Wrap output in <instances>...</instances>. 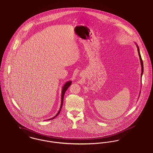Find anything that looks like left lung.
Returning <instances> with one entry per match:
<instances>
[{
	"label": "left lung",
	"mask_w": 153,
	"mask_h": 153,
	"mask_svg": "<svg viewBox=\"0 0 153 153\" xmlns=\"http://www.w3.org/2000/svg\"><path fill=\"white\" fill-rule=\"evenodd\" d=\"M136 47L137 48V51H138V54H139V58H140V64H141V67H142V74H141V79H142V76L143 73V63L142 59V57H141V55H140V51H139V46H137V45L136 43Z\"/></svg>",
	"instance_id": "8db88e82"
}]
</instances>
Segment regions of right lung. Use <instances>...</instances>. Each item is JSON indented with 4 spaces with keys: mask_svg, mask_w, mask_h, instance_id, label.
<instances>
[{
    "mask_svg": "<svg viewBox=\"0 0 153 153\" xmlns=\"http://www.w3.org/2000/svg\"><path fill=\"white\" fill-rule=\"evenodd\" d=\"M72 82L71 81H67L65 83V85L63 86V87H62V91H61V105H60V110H59V112H57V114L54 117H53V118H51V119H49L48 120H53V119H54V118H55V117H56L59 114V113L60 112V111H61V108H62V104H63V99H64V94H65V91L67 90V89L68 88V87L71 85Z\"/></svg>",
    "mask_w": 153,
    "mask_h": 153,
    "instance_id": "right-lung-1",
    "label": "right lung"
}]
</instances>
